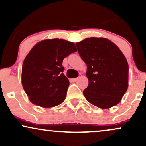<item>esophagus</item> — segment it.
Returning a JSON list of instances; mask_svg holds the SVG:
<instances>
[{
    "label": "esophagus",
    "mask_w": 146,
    "mask_h": 146,
    "mask_svg": "<svg viewBox=\"0 0 146 146\" xmlns=\"http://www.w3.org/2000/svg\"><path fill=\"white\" fill-rule=\"evenodd\" d=\"M78 80V78H73L72 79V81H73V82H75V81H77V80Z\"/></svg>",
    "instance_id": "obj_1"
}]
</instances>
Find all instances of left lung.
<instances>
[{
  "mask_svg": "<svg viewBox=\"0 0 146 146\" xmlns=\"http://www.w3.org/2000/svg\"><path fill=\"white\" fill-rule=\"evenodd\" d=\"M86 63L88 86L83 91L86 100L107 109L121 101L128 86V64L117 46L104 38H90L75 44Z\"/></svg>",
  "mask_w": 146,
  "mask_h": 146,
  "instance_id": "obj_1",
  "label": "left lung"
}]
</instances>
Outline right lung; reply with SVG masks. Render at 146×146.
I'll return each mask as SVG.
<instances>
[{
    "mask_svg": "<svg viewBox=\"0 0 146 146\" xmlns=\"http://www.w3.org/2000/svg\"><path fill=\"white\" fill-rule=\"evenodd\" d=\"M76 51L74 43L58 38L33 46L22 67V84L31 103L44 108L62 103L69 86L62 61Z\"/></svg>",
    "mask_w": 146,
    "mask_h": 146,
    "instance_id": "1",
    "label": "right lung"
}]
</instances>
